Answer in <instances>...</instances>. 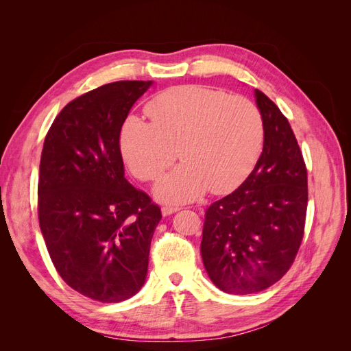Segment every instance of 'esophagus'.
<instances>
[{"label":"esophagus","instance_id":"obj_1","mask_svg":"<svg viewBox=\"0 0 351 351\" xmlns=\"http://www.w3.org/2000/svg\"><path fill=\"white\" fill-rule=\"evenodd\" d=\"M177 210H180L178 206H164V208H162V215H164V217L171 215V214H174V212H177Z\"/></svg>","mask_w":351,"mask_h":351}]
</instances>
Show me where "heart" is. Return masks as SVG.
<instances>
[{
	"mask_svg": "<svg viewBox=\"0 0 351 351\" xmlns=\"http://www.w3.org/2000/svg\"><path fill=\"white\" fill-rule=\"evenodd\" d=\"M146 111L151 121L137 115L124 120L120 149L143 182L158 178L180 155L184 164L156 186L162 200L180 204L206 189L214 195L227 193L247 178L261 156L263 117L244 97L189 84L159 93Z\"/></svg>",
	"mask_w": 351,
	"mask_h": 351,
	"instance_id": "obj_1",
	"label": "heart"
}]
</instances>
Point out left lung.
Instances as JSON below:
<instances>
[{"mask_svg": "<svg viewBox=\"0 0 351 351\" xmlns=\"http://www.w3.org/2000/svg\"><path fill=\"white\" fill-rule=\"evenodd\" d=\"M265 124L263 151L253 171L205 212L200 253L218 289L253 294L291 268L304 234L307 169L287 117L254 90Z\"/></svg>", "mask_w": 351, "mask_h": 351, "instance_id": "left-lung-1", "label": "left lung"}]
</instances>
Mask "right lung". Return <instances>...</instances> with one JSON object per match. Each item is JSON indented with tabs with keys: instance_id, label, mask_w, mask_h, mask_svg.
<instances>
[{
	"instance_id": "1",
	"label": "right lung",
	"mask_w": 351,
	"mask_h": 351,
	"mask_svg": "<svg viewBox=\"0 0 351 351\" xmlns=\"http://www.w3.org/2000/svg\"><path fill=\"white\" fill-rule=\"evenodd\" d=\"M151 80L104 84L69 102L42 147L38 217L48 253L73 290L102 303L146 280L161 209L124 177L120 129Z\"/></svg>"
}]
</instances>
